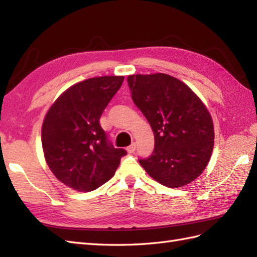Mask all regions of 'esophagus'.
Returning a JSON list of instances; mask_svg holds the SVG:
<instances>
[{
  "label": "esophagus",
  "mask_w": 257,
  "mask_h": 257,
  "mask_svg": "<svg viewBox=\"0 0 257 257\" xmlns=\"http://www.w3.org/2000/svg\"><path fill=\"white\" fill-rule=\"evenodd\" d=\"M125 150H127L128 154H134V152L136 151V145H135V144H133L132 146H129L128 148L125 149Z\"/></svg>",
  "instance_id": "esophagus-1"
}]
</instances>
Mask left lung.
Listing matches in <instances>:
<instances>
[{
  "mask_svg": "<svg viewBox=\"0 0 257 257\" xmlns=\"http://www.w3.org/2000/svg\"><path fill=\"white\" fill-rule=\"evenodd\" d=\"M132 98L155 135L150 158L139 160L149 176L168 188L187 185L204 171L214 146L210 111L183 81L170 75H129Z\"/></svg>",
  "mask_w": 257,
  "mask_h": 257,
  "instance_id": "obj_1",
  "label": "left lung"
}]
</instances>
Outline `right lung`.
<instances>
[{"label":"right lung","mask_w":257,"mask_h":257,"mask_svg":"<svg viewBox=\"0 0 257 257\" xmlns=\"http://www.w3.org/2000/svg\"><path fill=\"white\" fill-rule=\"evenodd\" d=\"M123 76L92 77L70 86L48 109L42 146L54 176L78 192H89L110 180L125 150L108 144L101 113L121 86Z\"/></svg>","instance_id":"add662e5"}]
</instances>
